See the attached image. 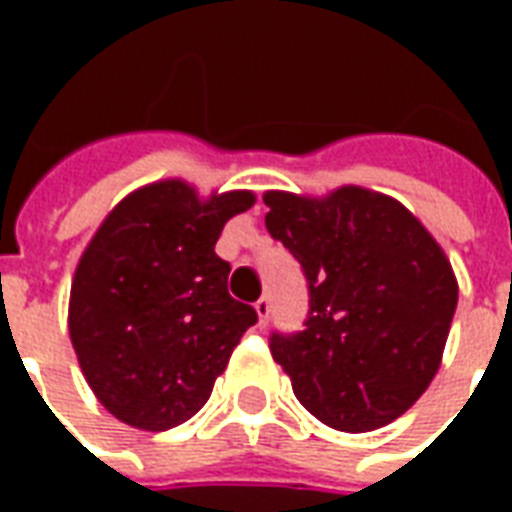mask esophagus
Returning <instances> with one entry per match:
<instances>
[{"instance_id": "1", "label": "esophagus", "mask_w": 512, "mask_h": 512, "mask_svg": "<svg viewBox=\"0 0 512 512\" xmlns=\"http://www.w3.org/2000/svg\"><path fill=\"white\" fill-rule=\"evenodd\" d=\"M255 312L260 326H266L268 318H271V299H268V296H260V299L255 301Z\"/></svg>"}]
</instances>
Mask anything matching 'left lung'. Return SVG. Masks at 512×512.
<instances>
[{"mask_svg": "<svg viewBox=\"0 0 512 512\" xmlns=\"http://www.w3.org/2000/svg\"><path fill=\"white\" fill-rule=\"evenodd\" d=\"M266 227L301 263L304 332L271 334V356L323 425L365 433L406 414L436 376L458 282L433 235L400 202L343 186L321 200L266 191Z\"/></svg>", "mask_w": 512, "mask_h": 512, "instance_id": "1", "label": "left lung"}]
</instances>
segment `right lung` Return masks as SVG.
I'll return each instance as SVG.
<instances>
[{"mask_svg":"<svg viewBox=\"0 0 512 512\" xmlns=\"http://www.w3.org/2000/svg\"><path fill=\"white\" fill-rule=\"evenodd\" d=\"M252 205V191L200 200L183 180H158L117 202L87 244L68 329L87 384L120 422L169 430L194 417L257 323L213 252L227 219Z\"/></svg>","mask_w":512,"mask_h":512,"instance_id":"1","label":"right lung"}]
</instances>
